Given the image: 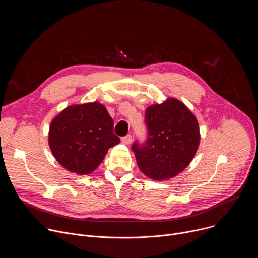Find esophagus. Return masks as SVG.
I'll return each instance as SVG.
<instances>
[{
    "label": "esophagus",
    "instance_id": "obj_1",
    "mask_svg": "<svg viewBox=\"0 0 258 258\" xmlns=\"http://www.w3.org/2000/svg\"><path fill=\"white\" fill-rule=\"evenodd\" d=\"M121 142L125 145H130L132 143V135H126L125 137L121 138Z\"/></svg>",
    "mask_w": 258,
    "mask_h": 258
}]
</instances>
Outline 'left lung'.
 I'll return each mask as SVG.
<instances>
[{
  "mask_svg": "<svg viewBox=\"0 0 258 258\" xmlns=\"http://www.w3.org/2000/svg\"><path fill=\"white\" fill-rule=\"evenodd\" d=\"M148 139L132 149L141 171L154 180L171 178L194 158L200 143L199 124L188 107L174 98L146 109Z\"/></svg>",
  "mask_w": 258,
  "mask_h": 258,
  "instance_id": "left-lung-1",
  "label": "left lung"
}]
</instances>
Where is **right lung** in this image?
Listing matches in <instances>:
<instances>
[{"mask_svg":"<svg viewBox=\"0 0 258 258\" xmlns=\"http://www.w3.org/2000/svg\"><path fill=\"white\" fill-rule=\"evenodd\" d=\"M113 119L99 102L66 107L51 122L49 146L56 160L78 174L93 172L120 139Z\"/></svg>","mask_w":258,"mask_h":258,"instance_id":"obj_1","label":"right lung"}]
</instances>
